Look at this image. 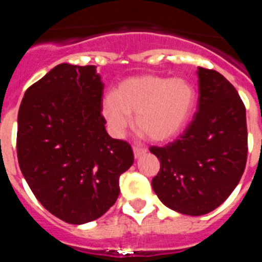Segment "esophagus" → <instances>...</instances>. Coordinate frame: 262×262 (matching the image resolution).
Returning <instances> with one entry per match:
<instances>
[{
	"instance_id": "34e87169",
	"label": "esophagus",
	"mask_w": 262,
	"mask_h": 262,
	"mask_svg": "<svg viewBox=\"0 0 262 262\" xmlns=\"http://www.w3.org/2000/svg\"><path fill=\"white\" fill-rule=\"evenodd\" d=\"M145 154H147V149H145V148L134 147V157H135V159H139V157H142L143 155Z\"/></svg>"
}]
</instances>
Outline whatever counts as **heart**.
I'll return each instance as SVG.
<instances>
[{"mask_svg": "<svg viewBox=\"0 0 262 262\" xmlns=\"http://www.w3.org/2000/svg\"><path fill=\"white\" fill-rule=\"evenodd\" d=\"M195 103L196 92L186 78L140 75L120 81L113 98L102 101V115L115 138H123L136 115L139 131L161 143L184 131Z\"/></svg>", "mask_w": 262, "mask_h": 262, "instance_id": "heart-1", "label": "heart"}]
</instances>
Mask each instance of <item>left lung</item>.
Returning <instances> with one entry per match:
<instances>
[{"mask_svg":"<svg viewBox=\"0 0 262 262\" xmlns=\"http://www.w3.org/2000/svg\"><path fill=\"white\" fill-rule=\"evenodd\" d=\"M198 111L176 142L149 151L160 160L152 180L159 200L180 214L205 215L222 205L245 169V107L230 81L198 68Z\"/></svg>","mask_w":262,"mask_h":262,"instance_id":"obj_1","label":"left lung"}]
</instances>
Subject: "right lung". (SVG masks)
<instances>
[{
    "label": "right lung",
    "mask_w": 262,
    "mask_h": 262,
    "mask_svg": "<svg viewBox=\"0 0 262 262\" xmlns=\"http://www.w3.org/2000/svg\"><path fill=\"white\" fill-rule=\"evenodd\" d=\"M97 67L62 62L26 90L18 111L20 172L45 209L71 224L102 216L134 164L128 143L105 128Z\"/></svg>",
    "instance_id": "obj_1"
}]
</instances>
